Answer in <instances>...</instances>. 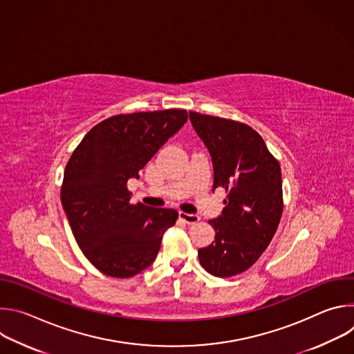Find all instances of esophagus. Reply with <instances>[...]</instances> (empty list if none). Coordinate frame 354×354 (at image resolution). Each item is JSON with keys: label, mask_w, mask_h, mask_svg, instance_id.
<instances>
[{"label": "esophagus", "mask_w": 354, "mask_h": 354, "mask_svg": "<svg viewBox=\"0 0 354 354\" xmlns=\"http://www.w3.org/2000/svg\"><path fill=\"white\" fill-rule=\"evenodd\" d=\"M179 218L182 221H185L186 224L192 225V224H197L200 221V217L197 214H189V213H185V212H180L179 213Z\"/></svg>", "instance_id": "34e87169"}]
</instances>
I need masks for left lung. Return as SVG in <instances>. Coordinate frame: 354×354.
<instances>
[{
  "label": "left lung",
  "instance_id": "obj_1",
  "mask_svg": "<svg viewBox=\"0 0 354 354\" xmlns=\"http://www.w3.org/2000/svg\"><path fill=\"white\" fill-rule=\"evenodd\" d=\"M190 122L213 160L214 185L224 187L223 214L209 224L216 239L198 249V262L216 277L248 270L269 246L283 214L279 161L250 126L189 112Z\"/></svg>",
  "mask_w": 354,
  "mask_h": 354
}]
</instances>
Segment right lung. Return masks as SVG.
I'll use <instances>...</instances> for the list:
<instances>
[{
  "instance_id": "obj_1",
  "label": "right lung",
  "mask_w": 354,
  "mask_h": 354,
  "mask_svg": "<svg viewBox=\"0 0 354 354\" xmlns=\"http://www.w3.org/2000/svg\"><path fill=\"white\" fill-rule=\"evenodd\" d=\"M187 120L185 109L115 115L93 126L66 165L62 205L85 258L106 276L129 279L154 262L178 212L130 203V178Z\"/></svg>"
}]
</instances>
